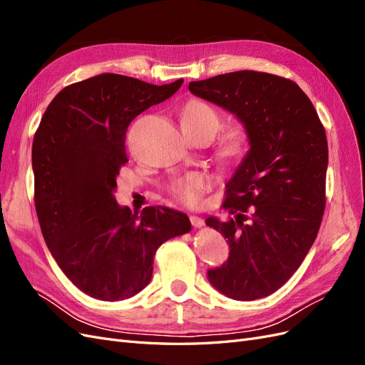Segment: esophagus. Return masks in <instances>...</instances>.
I'll return each mask as SVG.
<instances>
[{
	"mask_svg": "<svg viewBox=\"0 0 365 365\" xmlns=\"http://www.w3.org/2000/svg\"><path fill=\"white\" fill-rule=\"evenodd\" d=\"M190 222L195 228H201L204 227V219L200 216H190Z\"/></svg>",
	"mask_w": 365,
	"mask_h": 365,
	"instance_id": "1",
	"label": "esophagus"
}]
</instances>
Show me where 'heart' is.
<instances>
[{
	"label": "heart",
	"mask_w": 365,
	"mask_h": 365,
	"mask_svg": "<svg viewBox=\"0 0 365 365\" xmlns=\"http://www.w3.org/2000/svg\"><path fill=\"white\" fill-rule=\"evenodd\" d=\"M182 126L190 130H208L215 135L220 128V117L215 108L205 102L193 101L184 108ZM244 145V134L240 129L230 130L224 138L225 155H236ZM210 178L204 173H190L172 185L173 195L187 205H196L204 190L208 189Z\"/></svg>",
	"instance_id": "obj_1"
}]
</instances>
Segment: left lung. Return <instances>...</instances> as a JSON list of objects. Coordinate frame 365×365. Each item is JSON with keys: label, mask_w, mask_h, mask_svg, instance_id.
Masks as SVG:
<instances>
[{"label": "left lung", "mask_w": 365, "mask_h": 365, "mask_svg": "<svg viewBox=\"0 0 365 365\" xmlns=\"http://www.w3.org/2000/svg\"><path fill=\"white\" fill-rule=\"evenodd\" d=\"M195 96L244 123L250 150L225 185V222L208 227L230 245L207 271L224 295L263 298L291 279L318 235L326 207L327 138L309 97L284 77L242 70L189 83Z\"/></svg>", "instance_id": "left-lung-1"}]
</instances>
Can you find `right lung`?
I'll return each instance as SVG.
<instances>
[{
	"label": "right lung",
	"mask_w": 365,
	"mask_h": 365,
	"mask_svg": "<svg viewBox=\"0 0 365 365\" xmlns=\"http://www.w3.org/2000/svg\"><path fill=\"white\" fill-rule=\"evenodd\" d=\"M182 82L158 86L103 73L68 85L53 98L33 138L42 236L62 272L97 300H126L145 289L157 250L192 230L176 210L130 212L114 197L117 175L128 163L129 123Z\"/></svg>",
	"instance_id": "add662e5"
}]
</instances>
